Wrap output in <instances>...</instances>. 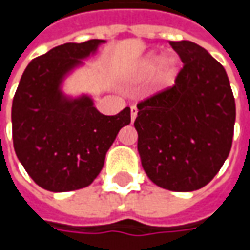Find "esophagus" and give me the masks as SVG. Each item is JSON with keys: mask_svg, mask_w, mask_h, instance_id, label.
<instances>
[{"mask_svg": "<svg viewBox=\"0 0 250 250\" xmlns=\"http://www.w3.org/2000/svg\"><path fill=\"white\" fill-rule=\"evenodd\" d=\"M136 115H138V108L133 105V107H130V120H132V122L136 120Z\"/></svg>", "mask_w": 250, "mask_h": 250, "instance_id": "34e87169", "label": "esophagus"}]
</instances>
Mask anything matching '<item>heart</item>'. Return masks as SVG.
Segmentation results:
<instances>
[{"label":"heart","instance_id":"b5f03b06","mask_svg":"<svg viewBox=\"0 0 250 250\" xmlns=\"http://www.w3.org/2000/svg\"><path fill=\"white\" fill-rule=\"evenodd\" d=\"M179 62L175 57H168L161 61V57L157 53H150L140 58L132 68V78L133 79H145L153 75L156 70V78L160 84H168L174 81L177 76Z\"/></svg>","mask_w":250,"mask_h":250}]
</instances>
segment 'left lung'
I'll return each instance as SVG.
<instances>
[{
    "instance_id": "1",
    "label": "left lung",
    "mask_w": 250,
    "mask_h": 250,
    "mask_svg": "<svg viewBox=\"0 0 250 250\" xmlns=\"http://www.w3.org/2000/svg\"><path fill=\"white\" fill-rule=\"evenodd\" d=\"M184 68L175 84L138 104L140 163L151 182L192 192L216 177L229 154L235 100L226 69L196 43L171 42Z\"/></svg>"
}]
</instances>
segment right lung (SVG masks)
Listing matches in <instances>:
<instances>
[{
    "label": "right lung",
    "instance_id": "1",
    "mask_svg": "<svg viewBox=\"0 0 250 250\" xmlns=\"http://www.w3.org/2000/svg\"><path fill=\"white\" fill-rule=\"evenodd\" d=\"M105 40L65 43L34 58L24 69L12 101V138L19 161L34 182L50 192L90 185L130 108L104 115L90 94H68L65 81Z\"/></svg>",
    "mask_w": 250,
    "mask_h": 250
}]
</instances>
